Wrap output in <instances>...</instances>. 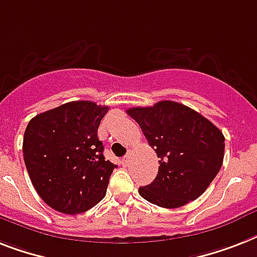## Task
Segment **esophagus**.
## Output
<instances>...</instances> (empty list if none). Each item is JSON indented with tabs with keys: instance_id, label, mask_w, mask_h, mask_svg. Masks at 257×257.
I'll return each mask as SVG.
<instances>
[{
	"instance_id": "obj_1",
	"label": "esophagus",
	"mask_w": 257,
	"mask_h": 257,
	"mask_svg": "<svg viewBox=\"0 0 257 257\" xmlns=\"http://www.w3.org/2000/svg\"><path fill=\"white\" fill-rule=\"evenodd\" d=\"M129 162H131V156H129V154H128L126 157L122 158V165H124V166H128Z\"/></svg>"
}]
</instances>
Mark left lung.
Returning a JSON list of instances; mask_svg holds the SVG:
<instances>
[{
	"label": "left lung",
	"mask_w": 257,
	"mask_h": 257,
	"mask_svg": "<svg viewBox=\"0 0 257 257\" xmlns=\"http://www.w3.org/2000/svg\"><path fill=\"white\" fill-rule=\"evenodd\" d=\"M160 158L158 174L140 195L160 207L177 208L197 199L215 178L224 157V136L211 121L176 101L129 108Z\"/></svg>",
	"instance_id": "left-lung-1"
}]
</instances>
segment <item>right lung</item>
<instances>
[{
    "mask_svg": "<svg viewBox=\"0 0 257 257\" xmlns=\"http://www.w3.org/2000/svg\"><path fill=\"white\" fill-rule=\"evenodd\" d=\"M109 107L79 100L37 114L24 136V160L31 183L51 208L80 214L99 203L116 168L105 161L97 137Z\"/></svg>",
    "mask_w": 257,
    "mask_h": 257,
    "instance_id": "add662e5",
    "label": "right lung"
}]
</instances>
